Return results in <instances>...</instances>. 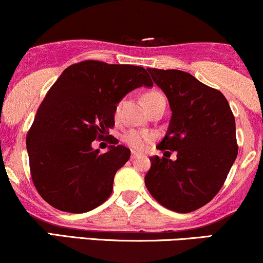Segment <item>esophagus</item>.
Listing matches in <instances>:
<instances>
[{
	"instance_id": "1",
	"label": "esophagus",
	"mask_w": 263,
	"mask_h": 263,
	"mask_svg": "<svg viewBox=\"0 0 263 263\" xmlns=\"http://www.w3.org/2000/svg\"><path fill=\"white\" fill-rule=\"evenodd\" d=\"M136 157H138V153H137V152L132 151V153H131V159H135Z\"/></svg>"
}]
</instances>
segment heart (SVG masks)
Segmentation results:
<instances>
[{
  "instance_id": "1",
  "label": "heart",
  "mask_w": 263,
  "mask_h": 263,
  "mask_svg": "<svg viewBox=\"0 0 263 263\" xmlns=\"http://www.w3.org/2000/svg\"><path fill=\"white\" fill-rule=\"evenodd\" d=\"M159 100H165V98L158 90H151L143 96V103L147 109ZM120 111H121V103H119L115 107L116 118L120 115ZM152 140H153V135L147 131H143V129H128L122 136V141L136 151L145 149V147L151 143Z\"/></svg>"
}]
</instances>
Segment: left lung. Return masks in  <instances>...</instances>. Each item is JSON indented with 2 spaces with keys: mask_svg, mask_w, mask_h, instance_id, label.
I'll return each instance as SVG.
<instances>
[{
  "mask_svg": "<svg viewBox=\"0 0 263 263\" xmlns=\"http://www.w3.org/2000/svg\"><path fill=\"white\" fill-rule=\"evenodd\" d=\"M147 69L172 110L165 137L157 148L169 156V151L176 152V160L165 154L149 158L144 183L167 210L189 213L218 194L235 162V119L226 97L192 74L179 69Z\"/></svg>",
  "mask_w": 263,
  "mask_h": 263,
  "instance_id": "1",
  "label": "left lung"
}]
</instances>
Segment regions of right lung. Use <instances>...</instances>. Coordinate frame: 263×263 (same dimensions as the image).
Returning a JSON list of instances; mask_svg holds the SVG:
<instances>
[{"label": "right lung", "mask_w": 263, "mask_h": 263, "mask_svg": "<svg viewBox=\"0 0 263 263\" xmlns=\"http://www.w3.org/2000/svg\"><path fill=\"white\" fill-rule=\"evenodd\" d=\"M140 87H153L140 66L89 60L62 72L27 136L31 179L47 203L63 212L84 213L109 198L114 176L131 151L111 142L101 154L91 143L109 134L116 105Z\"/></svg>", "instance_id": "1"}]
</instances>
